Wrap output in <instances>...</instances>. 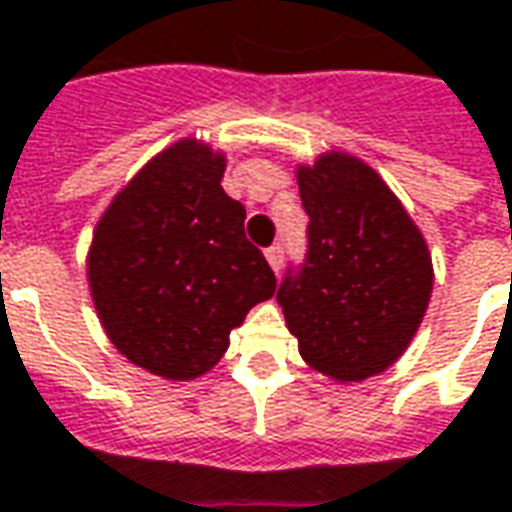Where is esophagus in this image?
Returning a JSON list of instances; mask_svg holds the SVG:
<instances>
[{
	"instance_id": "esophagus-1",
	"label": "esophagus",
	"mask_w": 512,
	"mask_h": 512,
	"mask_svg": "<svg viewBox=\"0 0 512 512\" xmlns=\"http://www.w3.org/2000/svg\"><path fill=\"white\" fill-rule=\"evenodd\" d=\"M266 260H268V266L274 268V271H280V268H282V246L280 244L268 246Z\"/></svg>"
}]
</instances>
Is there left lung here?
Returning <instances> with one entry per match:
<instances>
[{
	"instance_id": "obj_1",
	"label": "left lung",
	"mask_w": 512,
	"mask_h": 512,
	"mask_svg": "<svg viewBox=\"0 0 512 512\" xmlns=\"http://www.w3.org/2000/svg\"><path fill=\"white\" fill-rule=\"evenodd\" d=\"M307 257L277 302L299 355L335 382L393 366L416 335L432 293V257L416 221L360 157L324 152L296 166Z\"/></svg>"
}]
</instances>
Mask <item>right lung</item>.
I'll list each match as a JSON object with an SVG mask.
<instances>
[{
  "label": "right lung",
  "instance_id": "right-lung-1",
  "mask_svg": "<svg viewBox=\"0 0 512 512\" xmlns=\"http://www.w3.org/2000/svg\"><path fill=\"white\" fill-rule=\"evenodd\" d=\"M224 152L182 138L138 171L96 224L88 285L110 343L163 380L216 366L230 332L277 291L224 194Z\"/></svg>",
  "mask_w": 512,
  "mask_h": 512
}]
</instances>
